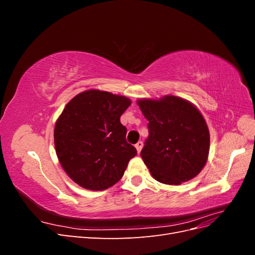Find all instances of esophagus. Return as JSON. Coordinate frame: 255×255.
Here are the masks:
<instances>
[{
  "mask_svg": "<svg viewBox=\"0 0 255 255\" xmlns=\"http://www.w3.org/2000/svg\"><path fill=\"white\" fill-rule=\"evenodd\" d=\"M142 146H143V142H142V141H138V142L135 144V148H136V150H137L138 153H139V152L141 151Z\"/></svg>",
  "mask_w": 255,
  "mask_h": 255,
  "instance_id": "34e87169",
  "label": "esophagus"
}]
</instances>
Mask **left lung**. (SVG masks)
<instances>
[{
    "mask_svg": "<svg viewBox=\"0 0 255 255\" xmlns=\"http://www.w3.org/2000/svg\"><path fill=\"white\" fill-rule=\"evenodd\" d=\"M149 121L141 158L156 181L180 185L202 170L210 151V132L197 107L182 98L137 101Z\"/></svg>",
    "mask_w": 255,
    "mask_h": 255,
    "instance_id": "8db88e82",
    "label": "left lung"
}]
</instances>
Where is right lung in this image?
<instances>
[{
  "label": "right lung",
  "instance_id": "1",
  "mask_svg": "<svg viewBox=\"0 0 255 255\" xmlns=\"http://www.w3.org/2000/svg\"><path fill=\"white\" fill-rule=\"evenodd\" d=\"M129 105L127 97L91 89L75 96L59 116L54 128L57 157L80 186L90 190L113 186L137 154L120 122Z\"/></svg>",
  "mask_w": 255,
  "mask_h": 255
}]
</instances>
